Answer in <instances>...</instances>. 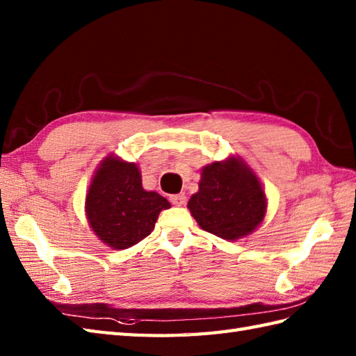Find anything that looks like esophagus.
<instances>
[{
    "instance_id": "esophagus-1",
    "label": "esophagus",
    "mask_w": 356,
    "mask_h": 356,
    "mask_svg": "<svg viewBox=\"0 0 356 356\" xmlns=\"http://www.w3.org/2000/svg\"><path fill=\"white\" fill-rule=\"evenodd\" d=\"M170 202L172 203V205L182 207L184 203L186 202V195H185L184 193H180V194H171V195H170Z\"/></svg>"
}]
</instances>
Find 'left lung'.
<instances>
[{"instance_id":"8db88e82","label":"left lung","mask_w":356,"mask_h":356,"mask_svg":"<svg viewBox=\"0 0 356 356\" xmlns=\"http://www.w3.org/2000/svg\"><path fill=\"white\" fill-rule=\"evenodd\" d=\"M188 208L202 229L237 240L263 222L266 195L243 162L228 159L203 168L199 193L188 202Z\"/></svg>"}]
</instances>
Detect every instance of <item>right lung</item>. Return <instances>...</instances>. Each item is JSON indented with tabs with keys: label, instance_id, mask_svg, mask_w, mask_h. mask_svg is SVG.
Here are the masks:
<instances>
[{
	"label": "right lung",
	"instance_id": "1",
	"mask_svg": "<svg viewBox=\"0 0 356 356\" xmlns=\"http://www.w3.org/2000/svg\"><path fill=\"white\" fill-rule=\"evenodd\" d=\"M170 207L161 194L143 190L138 165L111 156L96 171L86 202L90 226L113 249H127L149 236L159 213Z\"/></svg>",
	"mask_w": 356,
	"mask_h": 356
}]
</instances>
